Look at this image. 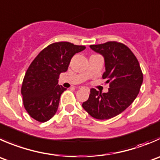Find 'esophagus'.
Listing matches in <instances>:
<instances>
[{"instance_id":"1","label":"esophagus","mask_w":160,"mask_h":160,"mask_svg":"<svg viewBox=\"0 0 160 160\" xmlns=\"http://www.w3.org/2000/svg\"><path fill=\"white\" fill-rule=\"evenodd\" d=\"M83 88H84V87H82V86H79V87H78L79 89H83Z\"/></svg>"}]
</instances>
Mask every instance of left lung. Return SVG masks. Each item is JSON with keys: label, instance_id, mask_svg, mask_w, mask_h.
<instances>
[{"label": "left lung", "instance_id": "left-lung-1", "mask_svg": "<svg viewBox=\"0 0 160 160\" xmlns=\"http://www.w3.org/2000/svg\"><path fill=\"white\" fill-rule=\"evenodd\" d=\"M90 48L103 56L105 71L102 78L109 83V88L102 94L91 88L89 98L82 106L95 119H111L123 112L137 98L143 74L135 55L123 44L109 41Z\"/></svg>", "mask_w": 160, "mask_h": 160}]
</instances>
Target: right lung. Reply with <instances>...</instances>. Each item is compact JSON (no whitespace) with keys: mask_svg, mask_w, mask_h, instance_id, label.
I'll return each mask as SVG.
<instances>
[{"mask_svg":"<svg viewBox=\"0 0 160 160\" xmlns=\"http://www.w3.org/2000/svg\"><path fill=\"white\" fill-rule=\"evenodd\" d=\"M85 48L69 42L54 43L32 62L21 89L23 105L31 117L44 123L55 116L61 94L66 90L58 85V77L67 71L72 56Z\"/></svg>","mask_w":160,"mask_h":160,"instance_id":"1","label":"right lung"}]
</instances>
